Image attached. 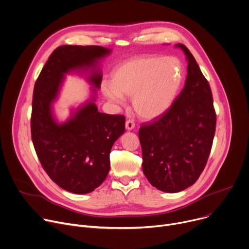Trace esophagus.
<instances>
[{"instance_id":"esophagus-1","label":"esophagus","mask_w":249,"mask_h":249,"mask_svg":"<svg viewBox=\"0 0 249 249\" xmlns=\"http://www.w3.org/2000/svg\"><path fill=\"white\" fill-rule=\"evenodd\" d=\"M135 126H136V124H135V123H133V121L127 120V121L125 122V128H126V129L130 130V129H132Z\"/></svg>"}]
</instances>
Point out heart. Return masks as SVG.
<instances>
[{
  "label": "heart",
  "instance_id": "1",
  "mask_svg": "<svg viewBox=\"0 0 249 249\" xmlns=\"http://www.w3.org/2000/svg\"><path fill=\"white\" fill-rule=\"evenodd\" d=\"M183 78L181 62L168 56L148 54L131 58L111 72L110 86L105 85L106 97L123 104L122 97L132 98L139 117L151 120L160 117L174 103Z\"/></svg>",
  "mask_w": 249,
  "mask_h": 249
}]
</instances>
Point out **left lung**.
<instances>
[{
	"instance_id": "1",
	"label": "left lung",
	"mask_w": 249,
	"mask_h": 249,
	"mask_svg": "<svg viewBox=\"0 0 249 249\" xmlns=\"http://www.w3.org/2000/svg\"><path fill=\"white\" fill-rule=\"evenodd\" d=\"M177 47L188 62L185 86L162 116L143 124L139 130L143 174L165 193H178L198 179L216 126L209 84L189 50L182 44Z\"/></svg>"
}]
</instances>
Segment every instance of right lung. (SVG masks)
<instances>
[{
  "label": "right lung",
  "mask_w": 249,
  "mask_h": 249,
  "mask_svg": "<svg viewBox=\"0 0 249 249\" xmlns=\"http://www.w3.org/2000/svg\"><path fill=\"white\" fill-rule=\"evenodd\" d=\"M109 53L110 50L99 46L56 48L34 88L31 133L36 154L50 178L76 195L91 193L107 178L110 149L125 130V118L102 113L89 102L67 123L59 124L51 107L59 93L64 74L69 71L91 69L89 82L100 89L102 72L94 68Z\"/></svg>",
  "instance_id": "add662e5"
}]
</instances>
